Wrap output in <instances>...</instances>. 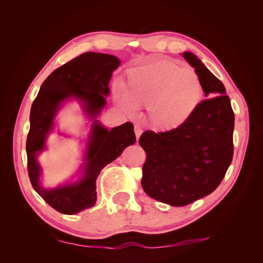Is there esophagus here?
Listing matches in <instances>:
<instances>
[{"mask_svg": "<svg viewBox=\"0 0 263 263\" xmlns=\"http://www.w3.org/2000/svg\"><path fill=\"white\" fill-rule=\"evenodd\" d=\"M134 130H135V135H136V139L138 140V139H139V137H140V135L142 134L141 127H140L139 125H135V127H134Z\"/></svg>", "mask_w": 263, "mask_h": 263, "instance_id": "34e87169", "label": "esophagus"}]
</instances>
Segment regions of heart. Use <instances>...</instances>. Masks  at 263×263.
I'll return each instance as SVG.
<instances>
[{"mask_svg":"<svg viewBox=\"0 0 263 263\" xmlns=\"http://www.w3.org/2000/svg\"><path fill=\"white\" fill-rule=\"evenodd\" d=\"M203 100V83L191 68L157 59L129 69L118 102L124 108L147 106L148 118L159 130H173L193 116Z\"/></svg>","mask_w":263,"mask_h":263,"instance_id":"b5f03b06","label":"heart"}]
</instances>
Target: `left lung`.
Here are the masks:
<instances>
[{
    "label": "left lung",
    "instance_id": "left-lung-1",
    "mask_svg": "<svg viewBox=\"0 0 263 263\" xmlns=\"http://www.w3.org/2000/svg\"><path fill=\"white\" fill-rule=\"evenodd\" d=\"M203 83L205 99L189 121L173 130H147L141 185L155 200L184 206L211 194L233 160L234 110L224 84L192 52L182 53Z\"/></svg>",
    "mask_w": 263,
    "mask_h": 263
}]
</instances>
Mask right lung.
<instances>
[{
  "label": "right lung",
  "instance_id": "right-lung-1",
  "mask_svg": "<svg viewBox=\"0 0 263 263\" xmlns=\"http://www.w3.org/2000/svg\"><path fill=\"white\" fill-rule=\"evenodd\" d=\"M119 63V59L112 54L92 51L82 53L49 74L31 105L26 140L28 177L36 192L59 213L72 215L94 206L97 201L95 182L101 170L136 141L130 122L108 130L95 119L106 104L108 82ZM70 98L81 101L86 114L95 119L88 141L85 172L83 179L73 185L46 190L39 182L41 168L36 157L44 148L57 110Z\"/></svg>",
  "mask_w": 263,
  "mask_h": 263
}]
</instances>
